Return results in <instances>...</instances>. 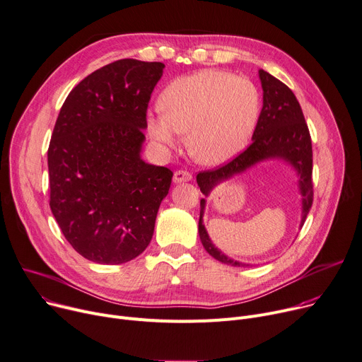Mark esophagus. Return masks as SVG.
<instances>
[{"instance_id":"1","label":"esophagus","mask_w":362,"mask_h":362,"mask_svg":"<svg viewBox=\"0 0 362 362\" xmlns=\"http://www.w3.org/2000/svg\"><path fill=\"white\" fill-rule=\"evenodd\" d=\"M192 179V175L186 170H177L173 176L175 183H182V182H189Z\"/></svg>"}]
</instances>
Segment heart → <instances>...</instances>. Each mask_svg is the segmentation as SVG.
<instances>
[{
	"mask_svg": "<svg viewBox=\"0 0 362 362\" xmlns=\"http://www.w3.org/2000/svg\"><path fill=\"white\" fill-rule=\"evenodd\" d=\"M161 110L148 112L150 136L173 147L177 134H187L190 154L205 164H223L242 151L260 110L256 86L221 69H202L168 84Z\"/></svg>",
	"mask_w": 362,
	"mask_h": 362,
	"instance_id": "1",
	"label": "heart"
}]
</instances>
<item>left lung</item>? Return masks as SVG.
<instances>
[{"label":"left lung","instance_id":"8db88e82","mask_svg":"<svg viewBox=\"0 0 362 362\" xmlns=\"http://www.w3.org/2000/svg\"><path fill=\"white\" fill-rule=\"evenodd\" d=\"M259 78L263 90V106L252 136V144L230 163L214 168V170L198 173L197 182L202 194L208 197L215 186H218L235 175L243 173L260 161L271 158L284 160L296 168L300 177L298 189L303 197L300 227H303L313 205V150L308 127L305 124L301 106L290 88L263 69H259ZM205 204L206 201L202 198L198 227L205 250L214 259L231 264V267H249L246 263L226 256L211 242L202 220Z\"/></svg>","mask_w":362,"mask_h":362}]
</instances>
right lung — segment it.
<instances>
[{
    "instance_id": "1",
    "label": "right lung",
    "mask_w": 362,
    "mask_h": 362,
    "mask_svg": "<svg viewBox=\"0 0 362 362\" xmlns=\"http://www.w3.org/2000/svg\"><path fill=\"white\" fill-rule=\"evenodd\" d=\"M163 62L119 59L65 99L47 150L51 209L83 257L119 264L150 245L170 168L141 158L147 107Z\"/></svg>"
}]
</instances>
